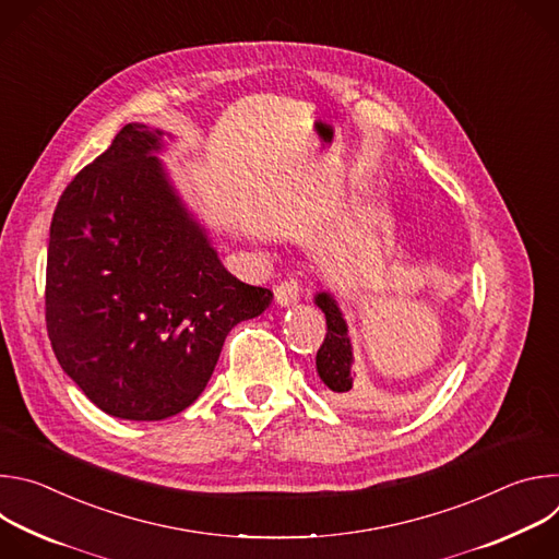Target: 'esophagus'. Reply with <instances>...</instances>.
<instances>
[{
    "label": "esophagus",
    "instance_id": "1",
    "mask_svg": "<svg viewBox=\"0 0 559 559\" xmlns=\"http://www.w3.org/2000/svg\"><path fill=\"white\" fill-rule=\"evenodd\" d=\"M274 298H276V302H278L281 307L296 305L298 298H300V285H298V281L289 278V281L278 283L276 289H274Z\"/></svg>",
    "mask_w": 559,
    "mask_h": 559
}]
</instances>
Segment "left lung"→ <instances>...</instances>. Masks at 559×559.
I'll return each instance as SVG.
<instances>
[{
  "instance_id": "left-lung-1",
  "label": "left lung",
  "mask_w": 559,
  "mask_h": 559,
  "mask_svg": "<svg viewBox=\"0 0 559 559\" xmlns=\"http://www.w3.org/2000/svg\"><path fill=\"white\" fill-rule=\"evenodd\" d=\"M316 305L323 309L328 321V334L325 341L316 354V371L325 382L330 391H334L341 401H347L354 386V373H352V341L347 332V323L343 318V311L332 294L321 292L316 294Z\"/></svg>"
}]
</instances>
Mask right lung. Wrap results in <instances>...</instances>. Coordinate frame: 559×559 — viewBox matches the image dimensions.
<instances>
[{
  "label": "right lung",
  "mask_w": 559,
  "mask_h": 559,
  "mask_svg": "<svg viewBox=\"0 0 559 559\" xmlns=\"http://www.w3.org/2000/svg\"><path fill=\"white\" fill-rule=\"evenodd\" d=\"M128 123L63 190L50 223L46 328L61 369L102 412L164 420L203 393L225 336L272 292L231 276Z\"/></svg>",
  "instance_id": "add662e5"
}]
</instances>
